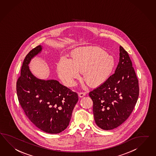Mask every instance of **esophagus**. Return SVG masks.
<instances>
[{
  "label": "esophagus",
  "instance_id": "obj_1",
  "mask_svg": "<svg viewBox=\"0 0 156 156\" xmlns=\"http://www.w3.org/2000/svg\"><path fill=\"white\" fill-rule=\"evenodd\" d=\"M86 95V92H79L78 93V96L80 98H83Z\"/></svg>",
  "mask_w": 156,
  "mask_h": 156
}]
</instances>
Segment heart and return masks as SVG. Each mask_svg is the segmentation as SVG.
I'll return each instance as SVG.
<instances>
[{"instance_id": "heart-1", "label": "heart", "mask_w": 156, "mask_h": 156, "mask_svg": "<svg viewBox=\"0 0 156 156\" xmlns=\"http://www.w3.org/2000/svg\"><path fill=\"white\" fill-rule=\"evenodd\" d=\"M115 60L113 56L95 46L76 48L70 53V59L61 58L57 62V74L62 82L72 86L83 73V79L93 87L105 83L114 72Z\"/></svg>"}]
</instances>
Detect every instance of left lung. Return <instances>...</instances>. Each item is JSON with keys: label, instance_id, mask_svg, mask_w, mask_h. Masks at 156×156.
Instances as JSON below:
<instances>
[{"label": "left lung", "instance_id": "1", "mask_svg": "<svg viewBox=\"0 0 156 156\" xmlns=\"http://www.w3.org/2000/svg\"><path fill=\"white\" fill-rule=\"evenodd\" d=\"M139 94L138 80L129 55L119 46V60L114 74L90 92L96 124L104 130L122 125L134 109Z\"/></svg>", "mask_w": 156, "mask_h": 156}]
</instances>
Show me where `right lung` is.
Instances as JSON below:
<instances>
[{"label":"right lung","instance_id":"1","mask_svg":"<svg viewBox=\"0 0 156 156\" xmlns=\"http://www.w3.org/2000/svg\"><path fill=\"white\" fill-rule=\"evenodd\" d=\"M42 50V46H37L25 58L16 84L17 94L25 113L38 129L60 133L69 126L78 96L56 80H41L32 74L29 65Z\"/></svg>","mask_w":156,"mask_h":156}]
</instances>
